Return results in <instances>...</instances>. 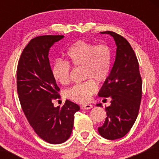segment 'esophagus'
I'll list each match as a JSON object with an SVG mask.
<instances>
[{"label":"esophagus","mask_w":159,"mask_h":159,"mask_svg":"<svg viewBox=\"0 0 159 159\" xmlns=\"http://www.w3.org/2000/svg\"><path fill=\"white\" fill-rule=\"evenodd\" d=\"M93 107L92 105H89V104H85V105H82L81 106V108L82 110H88Z\"/></svg>","instance_id":"esophagus-1"}]
</instances>
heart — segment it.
I'll list each match as a JSON object with an SVG mask.
<instances>
[{"label":"heart","mask_w":159,"mask_h":159,"mask_svg":"<svg viewBox=\"0 0 159 159\" xmlns=\"http://www.w3.org/2000/svg\"><path fill=\"white\" fill-rule=\"evenodd\" d=\"M66 57L72 66L83 67V78L88 80L69 89L66 96L76 102H87L97 91V84L94 81L103 83L110 75L112 63L111 48L105 44L96 45L84 40H78L68 49ZM69 63L57 61L52 66L53 78L62 85L70 82L71 67Z\"/></svg>","instance_id":"obj_1"}]
</instances>
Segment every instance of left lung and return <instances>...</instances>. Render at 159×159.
I'll list each match as a JSON object with an SVG mask.
<instances>
[{
	"mask_svg": "<svg viewBox=\"0 0 159 159\" xmlns=\"http://www.w3.org/2000/svg\"><path fill=\"white\" fill-rule=\"evenodd\" d=\"M101 34L114 37L116 52L110 75L98 93L101 97L111 98V105L105 107L107 117L98 131L103 138L115 140L125 136L138 117L142 97V79L139 63L129 42L115 32L107 30ZM97 106H102V104H97Z\"/></svg>",
	"mask_w": 159,
	"mask_h": 159,
	"instance_id": "1",
	"label": "left lung"
}]
</instances>
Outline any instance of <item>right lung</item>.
I'll list each match as a JSON object with an SVG mask.
<instances>
[{
	"label": "right lung",
	"instance_id": "obj_1",
	"mask_svg": "<svg viewBox=\"0 0 159 159\" xmlns=\"http://www.w3.org/2000/svg\"><path fill=\"white\" fill-rule=\"evenodd\" d=\"M63 35L36 36L24 48L17 67V92L28 123L39 138L52 144L69 139L77 104L66 100L61 107H54L53 99L61 98L60 88L52 73L49 48Z\"/></svg>",
	"mask_w": 159,
	"mask_h": 159
}]
</instances>
